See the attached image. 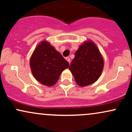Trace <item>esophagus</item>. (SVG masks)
<instances>
[{"label":"esophagus","instance_id":"obj_1","mask_svg":"<svg viewBox=\"0 0 132 132\" xmlns=\"http://www.w3.org/2000/svg\"><path fill=\"white\" fill-rule=\"evenodd\" d=\"M66 60H67V61H68V63H70L71 60H70V58H69V57H66Z\"/></svg>","mask_w":132,"mask_h":132}]
</instances>
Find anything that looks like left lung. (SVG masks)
Returning a JSON list of instances; mask_svg holds the SVG:
<instances>
[{
  "mask_svg": "<svg viewBox=\"0 0 132 132\" xmlns=\"http://www.w3.org/2000/svg\"><path fill=\"white\" fill-rule=\"evenodd\" d=\"M104 60L96 45L86 41L76 51L69 69L76 82L81 87L95 82L102 73Z\"/></svg>",
  "mask_w": 132,
  "mask_h": 132,
  "instance_id": "left-lung-1",
  "label": "left lung"
}]
</instances>
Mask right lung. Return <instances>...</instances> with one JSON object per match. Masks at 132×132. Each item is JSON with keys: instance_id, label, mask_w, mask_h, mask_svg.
<instances>
[{"instance_id": "1", "label": "right lung", "mask_w": 132, "mask_h": 132, "mask_svg": "<svg viewBox=\"0 0 132 132\" xmlns=\"http://www.w3.org/2000/svg\"><path fill=\"white\" fill-rule=\"evenodd\" d=\"M33 76L41 84L52 86L57 82L69 63L47 41H42L35 49L30 60Z\"/></svg>"}]
</instances>
